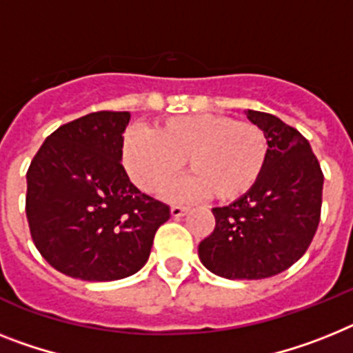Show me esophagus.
<instances>
[{
  "mask_svg": "<svg viewBox=\"0 0 353 353\" xmlns=\"http://www.w3.org/2000/svg\"><path fill=\"white\" fill-rule=\"evenodd\" d=\"M186 212H188L186 206H181V204H172V208H170L172 217H183Z\"/></svg>",
  "mask_w": 353,
  "mask_h": 353,
  "instance_id": "obj_1",
  "label": "esophagus"
}]
</instances>
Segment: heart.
Segmentation results:
<instances>
[{
	"label": "heart",
	"instance_id": "obj_1",
	"mask_svg": "<svg viewBox=\"0 0 353 353\" xmlns=\"http://www.w3.org/2000/svg\"><path fill=\"white\" fill-rule=\"evenodd\" d=\"M268 140L259 125L222 114H183L158 121L152 132L129 127L121 138V159L145 192L170 185L188 159L192 176L177 197L210 194L235 201L259 183L268 165Z\"/></svg>",
	"mask_w": 353,
	"mask_h": 353
}]
</instances>
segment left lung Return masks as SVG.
Segmentation results:
<instances>
[{"label": "left lung", "mask_w": 353, "mask_h": 353, "mask_svg": "<svg viewBox=\"0 0 353 353\" xmlns=\"http://www.w3.org/2000/svg\"><path fill=\"white\" fill-rule=\"evenodd\" d=\"M245 114L265 134L268 165L248 194L212 210L215 228L199 244V259L222 278L262 280L309 250L321 217L323 172L294 127L269 112Z\"/></svg>", "instance_id": "left-lung-1"}]
</instances>
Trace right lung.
I'll return each mask as SVG.
<instances>
[{
	"label": "right lung",
	"instance_id": "right-lung-1",
	"mask_svg": "<svg viewBox=\"0 0 353 353\" xmlns=\"http://www.w3.org/2000/svg\"><path fill=\"white\" fill-rule=\"evenodd\" d=\"M127 111H97L61 125L26 172V219L43 259L71 278L109 282L149 260L168 204L141 194L121 165Z\"/></svg>",
	"mask_w": 353,
	"mask_h": 353
}]
</instances>
